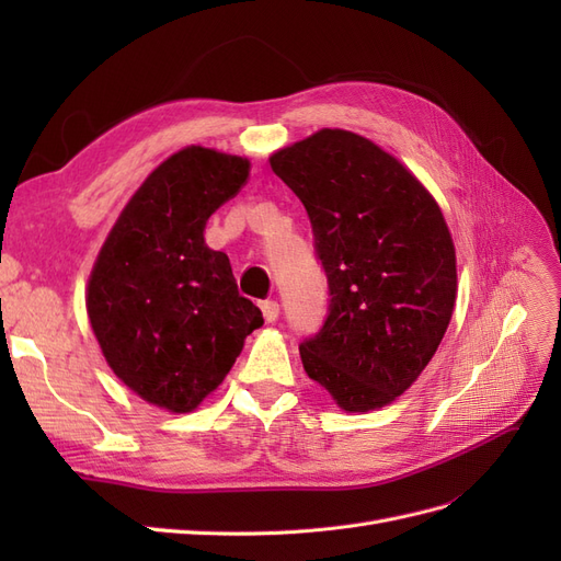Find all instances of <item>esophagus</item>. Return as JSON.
<instances>
[{"mask_svg":"<svg viewBox=\"0 0 561 561\" xmlns=\"http://www.w3.org/2000/svg\"><path fill=\"white\" fill-rule=\"evenodd\" d=\"M262 313H264V320H266V322H276L278 316H280L278 301H264V304H262Z\"/></svg>","mask_w":561,"mask_h":561,"instance_id":"1","label":"esophagus"}]
</instances>
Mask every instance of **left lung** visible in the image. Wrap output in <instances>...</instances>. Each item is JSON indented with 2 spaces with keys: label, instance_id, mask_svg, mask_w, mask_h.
Here are the masks:
<instances>
[{
  "label": "left lung",
  "instance_id": "8db88e82",
  "mask_svg": "<svg viewBox=\"0 0 561 561\" xmlns=\"http://www.w3.org/2000/svg\"><path fill=\"white\" fill-rule=\"evenodd\" d=\"M309 213L330 316L299 346L309 379L346 414L396 402L449 328L456 248L433 194L400 159L344 128L268 157Z\"/></svg>",
  "mask_w": 561,
  "mask_h": 561
}]
</instances>
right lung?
<instances>
[{"label":"right lung","instance_id":"right-lung-1","mask_svg":"<svg viewBox=\"0 0 561 561\" xmlns=\"http://www.w3.org/2000/svg\"><path fill=\"white\" fill-rule=\"evenodd\" d=\"M250 161L190 145L118 213L87 287L91 330L114 375L145 402L190 414L225 381L262 311L239 295L210 215L243 190Z\"/></svg>","mask_w":561,"mask_h":561}]
</instances>
